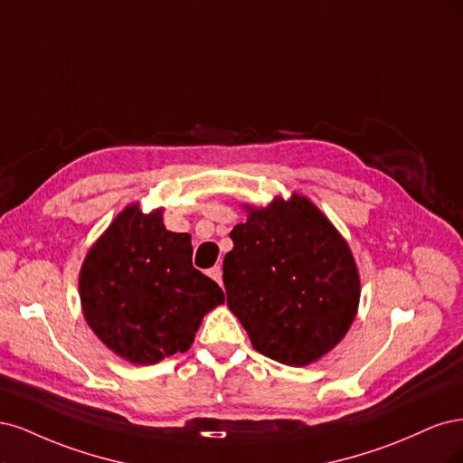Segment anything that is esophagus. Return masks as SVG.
<instances>
[{"instance_id":"obj_1","label":"esophagus","mask_w":463,"mask_h":463,"mask_svg":"<svg viewBox=\"0 0 463 463\" xmlns=\"http://www.w3.org/2000/svg\"><path fill=\"white\" fill-rule=\"evenodd\" d=\"M207 275H210L215 282H217V285H222V269H221V267L219 265H215V267H212V269H210V273H207Z\"/></svg>"}]
</instances>
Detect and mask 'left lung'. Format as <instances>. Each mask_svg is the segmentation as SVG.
Instances as JSON below:
<instances>
[{
    "label": "left lung",
    "instance_id": "1",
    "mask_svg": "<svg viewBox=\"0 0 463 463\" xmlns=\"http://www.w3.org/2000/svg\"><path fill=\"white\" fill-rule=\"evenodd\" d=\"M222 261L227 304L251 346L302 367L345 338L360 302L352 251L307 198L250 210Z\"/></svg>",
    "mask_w": 463,
    "mask_h": 463
}]
</instances>
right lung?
<instances>
[{
	"label": "right lung",
	"mask_w": 463,
	"mask_h": 463,
	"mask_svg": "<svg viewBox=\"0 0 463 463\" xmlns=\"http://www.w3.org/2000/svg\"><path fill=\"white\" fill-rule=\"evenodd\" d=\"M84 317L109 350L138 365L186 352L202 317L225 302L192 265L190 234L171 232L161 212L134 203L117 215L80 271Z\"/></svg>",
	"instance_id": "1"
}]
</instances>
